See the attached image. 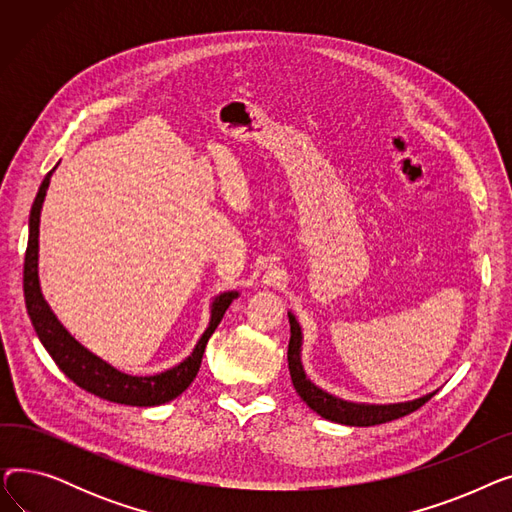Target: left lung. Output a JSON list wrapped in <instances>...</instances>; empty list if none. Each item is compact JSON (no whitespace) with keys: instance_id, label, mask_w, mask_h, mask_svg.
Here are the masks:
<instances>
[{"instance_id":"left-lung-1","label":"left lung","mask_w":512,"mask_h":512,"mask_svg":"<svg viewBox=\"0 0 512 512\" xmlns=\"http://www.w3.org/2000/svg\"><path fill=\"white\" fill-rule=\"evenodd\" d=\"M288 319H290L288 369H290L294 390H297L307 405L324 419H330V421H336L342 425H355V427L380 425V423L400 419V417H405V415L421 409L425 402L436 394V392H432V394L411 400V402H400V405H355V402H346V400H340L324 390H319L315 384H311L307 380V375L301 365V328L292 313H288Z\"/></svg>"}]
</instances>
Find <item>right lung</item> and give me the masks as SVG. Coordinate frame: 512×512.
<instances>
[{
	"instance_id": "add662e5",
	"label": "right lung",
	"mask_w": 512,
	"mask_h": 512,
	"mask_svg": "<svg viewBox=\"0 0 512 512\" xmlns=\"http://www.w3.org/2000/svg\"><path fill=\"white\" fill-rule=\"evenodd\" d=\"M49 178H51V172L43 178L31 209L29 245H26V255H24V303H26V311L31 315L39 340L47 348L51 359L56 361V365L76 386L99 398L120 402V405H130V407H155V405H164V402L174 400L197 378L207 340L211 338L215 328L220 326L226 309L238 297V292H224L213 301L209 328L197 342L193 355L184 359L180 365L164 373L149 375V378H134V375L120 373L112 365H107L105 361L89 353L85 346H80L62 328V324L56 319V315L51 313L41 294L39 274H37L39 218H41V207H43L45 191L49 186Z\"/></svg>"
}]
</instances>
